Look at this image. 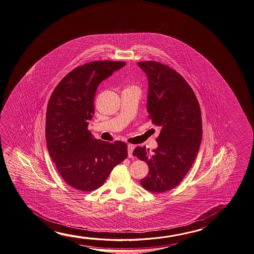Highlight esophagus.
<instances>
[{"mask_svg": "<svg viewBox=\"0 0 254 254\" xmlns=\"http://www.w3.org/2000/svg\"><path fill=\"white\" fill-rule=\"evenodd\" d=\"M134 148H135L134 145H131V144L128 145V156H129V157H132V152H133Z\"/></svg>", "mask_w": 254, "mask_h": 254, "instance_id": "esophagus-1", "label": "esophagus"}]
</instances>
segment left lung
Returning <instances> with one entry per match:
<instances>
[{"instance_id": "8db88e82", "label": "left lung", "mask_w": 254, "mask_h": 254, "mask_svg": "<svg viewBox=\"0 0 254 254\" xmlns=\"http://www.w3.org/2000/svg\"><path fill=\"white\" fill-rule=\"evenodd\" d=\"M138 65L148 76V118L161 131L153 154L138 146L133 156L149 168L141 186L161 193L180 185L193 165L202 138L201 112L192 88L176 70L156 61Z\"/></svg>"}]
</instances>
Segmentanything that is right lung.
<instances>
[{
    "mask_svg": "<svg viewBox=\"0 0 254 254\" xmlns=\"http://www.w3.org/2000/svg\"><path fill=\"white\" fill-rule=\"evenodd\" d=\"M125 64L94 61L80 65L52 93L46 109L47 148L62 178L75 190L88 192L98 189L128 155L125 142L97 139L88 129L97 86Z\"/></svg>",
    "mask_w": 254,
    "mask_h": 254,
    "instance_id": "add662e5",
    "label": "right lung"
}]
</instances>
